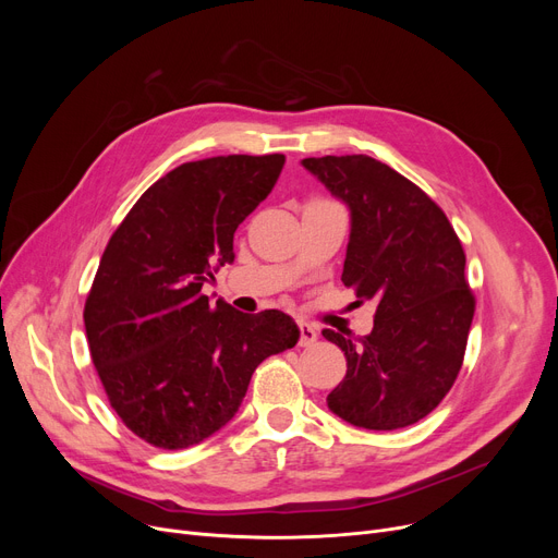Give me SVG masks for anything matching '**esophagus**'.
<instances>
[{
    "label": "esophagus",
    "mask_w": 558,
    "mask_h": 558,
    "mask_svg": "<svg viewBox=\"0 0 558 558\" xmlns=\"http://www.w3.org/2000/svg\"><path fill=\"white\" fill-rule=\"evenodd\" d=\"M299 330H301V339H299V345H312L316 339H318V332L312 324H307V320H299Z\"/></svg>",
    "instance_id": "obj_1"
}]
</instances>
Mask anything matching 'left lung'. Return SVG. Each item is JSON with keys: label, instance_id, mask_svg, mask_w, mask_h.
<instances>
[{"label": "left lung", "instance_id": "1", "mask_svg": "<svg viewBox=\"0 0 558 558\" xmlns=\"http://www.w3.org/2000/svg\"><path fill=\"white\" fill-rule=\"evenodd\" d=\"M301 165L345 203L341 282L377 305L366 337L324 330L348 364L328 396L330 412L377 432L414 425L454 385L471 332L475 299L461 242L444 210L385 162L324 156Z\"/></svg>", "mask_w": 558, "mask_h": 558}]
</instances>
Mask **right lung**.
Instances as JSON below:
<instances>
[{"instance_id":"1","label":"right lung","mask_w":558,"mask_h":558,"mask_svg":"<svg viewBox=\"0 0 558 558\" xmlns=\"http://www.w3.org/2000/svg\"><path fill=\"white\" fill-rule=\"evenodd\" d=\"M284 156H217L175 167L112 232L83 320L110 407L162 450L219 432L253 371L299 343L280 310L244 314L201 294L234 259L238 226L267 198Z\"/></svg>"}]
</instances>
